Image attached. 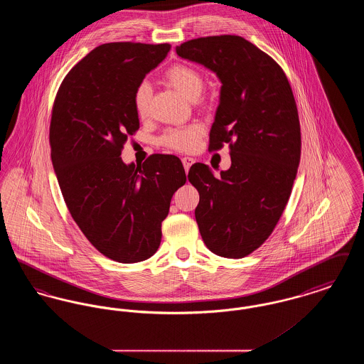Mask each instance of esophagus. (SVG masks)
Here are the masks:
<instances>
[{
    "label": "esophagus",
    "instance_id": "34e87169",
    "mask_svg": "<svg viewBox=\"0 0 364 364\" xmlns=\"http://www.w3.org/2000/svg\"><path fill=\"white\" fill-rule=\"evenodd\" d=\"M181 161H183V165H184L186 172H188V171H190L192 164L195 162V159H193V158H191V156H184V158H181Z\"/></svg>",
    "mask_w": 364,
    "mask_h": 364
}]
</instances>
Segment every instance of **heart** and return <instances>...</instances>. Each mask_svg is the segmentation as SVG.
I'll use <instances>...</instances> for the list:
<instances>
[{"label":"heart","mask_w":364,"mask_h":364,"mask_svg":"<svg viewBox=\"0 0 364 364\" xmlns=\"http://www.w3.org/2000/svg\"><path fill=\"white\" fill-rule=\"evenodd\" d=\"M165 80L188 100H196L203 90V77L199 70L186 64H176L165 72ZM151 98V87L140 83L134 92V106L140 117L147 116ZM203 135V127L193 124L181 128H171L159 139L164 147L180 153H188L196 149L199 139Z\"/></svg>","instance_id":"1"}]
</instances>
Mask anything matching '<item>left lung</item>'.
<instances>
[{
	"label": "left lung",
	"instance_id": "obj_1",
	"mask_svg": "<svg viewBox=\"0 0 364 364\" xmlns=\"http://www.w3.org/2000/svg\"><path fill=\"white\" fill-rule=\"evenodd\" d=\"M176 53L223 83L208 150L229 143L232 165L214 176L195 164L188 180L199 192L195 218L206 247L240 259L267 240L292 192L301 153L294 92L277 63L242 36L196 38Z\"/></svg>",
	"mask_w": 364,
	"mask_h": 364
}]
</instances>
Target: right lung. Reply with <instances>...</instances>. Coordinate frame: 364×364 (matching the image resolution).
<instances>
[{"label":"right lung","mask_w":364,"mask_h":364,"mask_svg":"<svg viewBox=\"0 0 364 364\" xmlns=\"http://www.w3.org/2000/svg\"><path fill=\"white\" fill-rule=\"evenodd\" d=\"M169 43H104L64 77L52 110L49 141L60 190L87 240L109 259L153 257L174 192L186 184L181 161L154 154L122 162L139 129L134 92L166 57Z\"/></svg>","instance_id":"add662e5"}]
</instances>
